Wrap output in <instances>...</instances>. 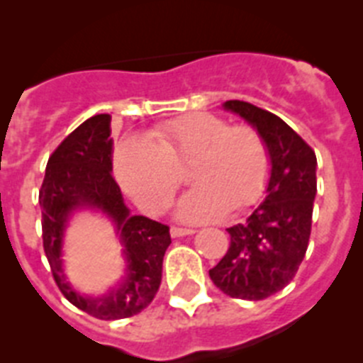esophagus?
<instances>
[{
  "label": "esophagus",
  "instance_id": "1",
  "mask_svg": "<svg viewBox=\"0 0 363 363\" xmlns=\"http://www.w3.org/2000/svg\"><path fill=\"white\" fill-rule=\"evenodd\" d=\"M187 234H194V229H185V227H171L172 238H179V236H187Z\"/></svg>",
  "mask_w": 363,
  "mask_h": 363
}]
</instances>
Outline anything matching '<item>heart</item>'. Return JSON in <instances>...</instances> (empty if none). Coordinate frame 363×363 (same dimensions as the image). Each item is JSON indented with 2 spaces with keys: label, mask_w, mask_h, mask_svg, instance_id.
I'll return each mask as SVG.
<instances>
[{
  "label": "heart",
  "mask_w": 363,
  "mask_h": 363,
  "mask_svg": "<svg viewBox=\"0 0 363 363\" xmlns=\"http://www.w3.org/2000/svg\"><path fill=\"white\" fill-rule=\"evenodd\" d=\"M187 165L196 185L179 200L178 216L203 223L258 201L269 178V149L255 127L196 112L158 125L150 142L121 143L116 152L121 184L150 213L171 203Z\"/></svg>",
  "instance_id": "b5f03b06"
}]
</instances>
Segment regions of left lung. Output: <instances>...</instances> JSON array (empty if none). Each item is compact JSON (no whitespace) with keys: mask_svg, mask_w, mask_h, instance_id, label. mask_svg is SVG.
Instances as JSON below:
<instances>
[{"mask_svg":"<svg viewBox=\"0 0 363 363\" xmlns=\"http://www.w3.org/2000/svg\"><path fill=\"white\" fill-rule=\"evenodd\" d=\"M223 107L262 134L271 156V178L264 203L245 221L227 229L229 249L209 277L227 296L265 300L293 280L307 252L316 154L277 114L240 99H229Z\"/></svg>","mask_w":363,"mask_h":363,"instance_id":"1","label":"left lung"}]
</instances>
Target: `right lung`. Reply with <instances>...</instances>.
<instances>
[{
	"label": "right lung",
	"instance_id": "1",
	"mask_svg": "<svg viewBox=\"0 0 363 363\" xmlns=\"http://www.w3.org/2000/svg\"><path fill=\"white\" fill-rule=\"evenodd\" d=\"M111 116L96 114L83 121L50 154L40 189L43 249L63 296L99 320L129 318L154 300L162 284V264L171 245L169 227L145 216H130L120 185L112 176ZM104 210L121 230L128 258V278L120 288L99 298L82 297L65 280L61 240L72 210Z\"/></svg>",
	"mask_w": 363,
	"mask_h": 363
}]
</instances>
